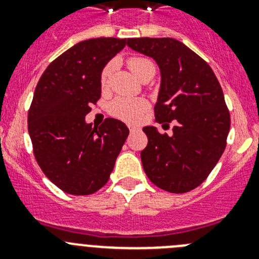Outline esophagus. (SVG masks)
Returning <instances> with one entry per match:
<instances>
[{"mask_svg": "<svg viewBox=\"0 0 259 259\" xmlns=\"http://www.w3.org/2000/svg\"><path fill=\"white\" fill-rule=\"evenodd\" d=\"M140 131V127H135V125H131V127H130V132H131V134H134V132H139Z\"/></svg>", "mask_w": 259, "mask_h": 259, "instance_id": "obj_1", "label": "esophagus"}]
</instances>
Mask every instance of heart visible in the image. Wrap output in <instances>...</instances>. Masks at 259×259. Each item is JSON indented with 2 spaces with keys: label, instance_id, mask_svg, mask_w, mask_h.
<instances>
[{
  "label": "heart",
  "instance_id": "heart-1",
  "mask_svg": "<svg viewBox=\"0 0 259 259\" xmlns=\"http://www.w3.org/2000/svg\"><path fill=\"white\" fill-rule=\"evenodd\" d=\"M127 66L139 77L141 81L152 79L155 74V65L152 59L143 56H134L127 59ZM115 70V62H109L104 66L100 74V85L102 91H107L111 81V76ZM149 107V104L145 98H130L118 97L115 98L109 106V113L115 118L120 119L123 122L136 123L145 114Z\"/></svg>",
  "mask_w": 259,
  "mask_h": 259
}]
</instances>
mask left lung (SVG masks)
<instances>
[{"instance_id": "left-lung-1", "label": "left lung", "mask_w": 259, "mask_h": 259, "mask_svg": "<svg viewBox=\"0 0 259 259\" xmlns=\"http://www.w3.org/2000/svg\"><path fill=\"white\" fill-rule=\"evenodd\" d=\"M127 45L155 59L162 84L154 107L157 123L172 135L144 127L148 145L144 171L158 188L187 193L207 179L227 145L231 118L222 87L205 59L170 37L130 38Z\"/></svg>"}]
</instances>
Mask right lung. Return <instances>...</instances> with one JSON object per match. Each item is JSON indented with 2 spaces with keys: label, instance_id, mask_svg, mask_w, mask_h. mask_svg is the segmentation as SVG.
<instances>
[{
  "label": "right lung",
  "instance_id": "add662e5",
  "mask_svg": "<svg viewBox=\"0 0 259 259\" xmlns=\"http://www.w3.org/2000/svg\"><path fill=\"white\" fill-rule=\"evenodd\" d=\"M125 44L114 37L81 41L54 59L36 85L28 110L33 154L48 179L68 194L101 189L130 134L113 118L100 127L85 123L101 97V70Z\"/></svg>",
  "mask_w": 259,
  "mask_h": 259
}]
</instances>
